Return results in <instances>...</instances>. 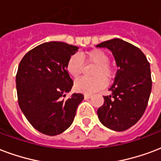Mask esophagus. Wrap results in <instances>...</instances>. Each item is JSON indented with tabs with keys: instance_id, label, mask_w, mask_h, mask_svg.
Returning <instances> with one entry per match:
<instances>
[{
	"instance_id": "1",
	"label": "esophagus",
	"mask_w": 161,
	"mask_h": 161,
	"mask_svg": "<svg viewBox=\"0 0 161 161\" xmlns=\"http://www.w3.org/2000/svg\"><path fill=\"white\" fill-rule=\"evenodd\" d=\"M91 94H84V99H85V100H88L89 98H91Z\"/></svg>"
}]
</instances>
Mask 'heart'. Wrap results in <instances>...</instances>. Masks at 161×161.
<instances>
[{"instance_id": "heart-1", "label": "heart", "mask_w": 161, "mask_h": 161, "mask_svg": "<svg viewBox=\"0 0 161 161\" xmlns=\"http://www.w3.org/2000/svg\"><path fill=\"white\" fill-rule=\"evenodd\" d=\"M83 61L88 65H94L91 70L93 78H82L74 83L75 91L83 94H93L103 89L106 81L113 78L114 68L110 63V56L102 50L95 49L82 53L81 56L73 54L67 60L66 69L71 77L78 78L84 70Z\"/></svg>"}]
</instances>
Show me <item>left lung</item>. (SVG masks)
Returning a JSON list of instances; mask_svg holds the SVG:
<instances>
[{"mask_svg": "<svg viewBox=\"0 0 161 161\" xmlns=\"http://www.w3.org/2000/svg\"><path fill=\"white\" fill-rule=\"evenodd\" d=\"M112 51L119 67L104 104L97 114L104 126L114 131H125L136 124L144 113L151 93L149 62L140 49L120 39L97 45Z\"/></svg>", "mask_w": 161, "mask_h": 161, "instance_id": "left-lung-1", "label": "left lung"}]
</instances>
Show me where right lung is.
Returning <instances> with one entry per match:
<instances>
[{"label":"right lung","instance_id":"right-lung-1","mask_svg":"<svg viewBox=\"0 0 161 161\" xmlns=\"http://www.w3.org/2000/svg\"><path fill=\"white\" fill-rule=\"evenodd\" d=\"M78 46L59 41L38 45L23 56L16 75L18 100L27 120L39 132L55 136L72 125L83 94H72L73 81L66 69Z\"/></svg>","mask_w":161,"mask_h":161}]
</instances>
